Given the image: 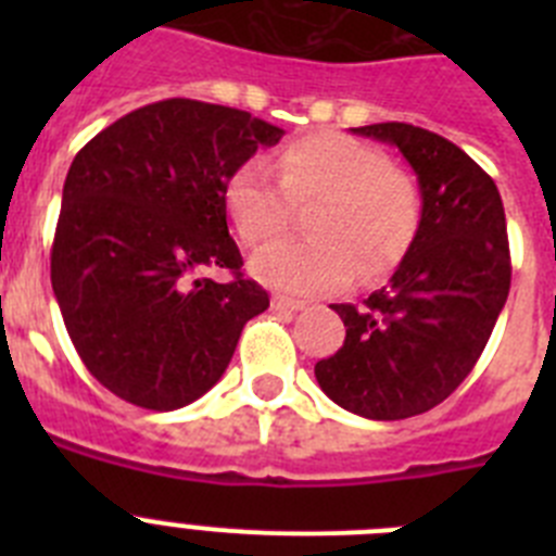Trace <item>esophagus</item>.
<instances>
[{"instance_id": "obj_1", "label": "esophagus", "mask_w": 556, "mask_h": 556, "mask_svg": "<svg viewBox=\"0 0 556 556\" xmlns=\"http://www.w3.org/2000/svg\"><path fill=\"white\" fill-rule=\"evenodd\" d=\"M303 306H306V303L294 301V298H287V294H273L275 312H301Z\"/></svg>"}]
</instances>
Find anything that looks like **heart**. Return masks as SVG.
<instances>
[{"label":"heart","mask_w":556,"mask_h":556,"mask_svg":"<svg viewBox=\"0 0 556 556\" xmlns=\"http://www.w3.org/2000/svg\"><path fill=\"white\" fill-rule=\"evenodd\" d=\"M248 159L225 180V208L248 248H264L308 199L301 243H279L253 258V275L281 292L326 294L395 267L420 228V194L384 150L345 132H312L275 159Z\"/></svg>","instance_id":"1"}]
</instances>
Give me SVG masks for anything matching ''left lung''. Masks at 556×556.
Segmentation results:
<instances>
[{
    "mask_svg": "<svg viewBox=\"0 0 556 556\" xmlns=\"http://www.w3.org/2000/svg\"><path fill=\"white\" fill-rule=\"evenodd\" d=\"M353 132L404 152L424 211L390 283L362 306H331L345 342L314 376L353 415L404 420L443 404L488 345L513 278L507 217L493 178L454 141L406 122Z\"/></svg>",
    "mask_w": 556,
    "mask_h": 556,
    "instance_id": "8db88e82",
    "label": "left lung"
}]
</instances>
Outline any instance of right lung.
<instances>
[{
	"label": "right lung",
	"mask_w": 556,
	"mask_h": 556,
	"mask_svg": "<svg viewBox=\"0 0 556 556\" xmlns=\"http://www.w3.org/2000/svg\"><path fill=\"white\" fill-rule=\"evenodd\" d=\"M281 136L239 108L175 97L108 125L68 166L52 289L83 365L127 404L198 401L269 306L228 233L225 180ZM208 266L235 278L198 279Z\"/></svg>",
	"instance_id": "add662e5"
}]
</instances>
